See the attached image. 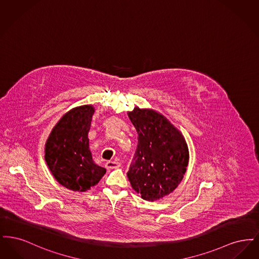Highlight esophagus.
Listing matches in <instances>:
<instances>
[{"mask_svg": "<svg viewBox=\"0 0 259 259\" xmlns=\"http://www.w3.org/2000/svg\"><path fill=\"white\" fill-rule=\"evenodd\" d=\"M105 166L107 169H116L120 167V163L117 161H108Z\"/></svg>", "mask_w": 259, "mask_h": 259, "instance_id": "1", "label": "esophagus"}]
</instances>
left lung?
<instances>
[{
	"mask_svg": "<svg viewBox=\"0 0 259 259\" xmlns=\"http://www.w3.org/2000/svg\"><path fill=\"white\" fill-rule=\"evenodd\" d=\"M138 133V147L127 177L141 197L155 201L172 192L188 164L184 137L157 111L139 109L128 112Z\"/></svg>",
	"mask_w": 259,
	"mask_h": 259,
	"instance_id": "left-lung-1",
	"label": "left lung"
}]
</instances>
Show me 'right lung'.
Masks as SVG:
<instances>
[{
	"label": "right lung",
	"instance_id": "add662e5",
	"mask_svg": "<svg viewBox=\"0 0 259 259\" xmlns=\"http://www.w3.org/2000/svg\"><path fill=\"white\" fill-rule=\"evenodd\" d=\"M94 113L90 105L68 111L50 133L45 158L60 185L83 192L97 185L106 169L96 165L89 150L88 132Z\"/></svg>",
	"mask_w": 259,
	"mask_h": 259
}]
</instances>
